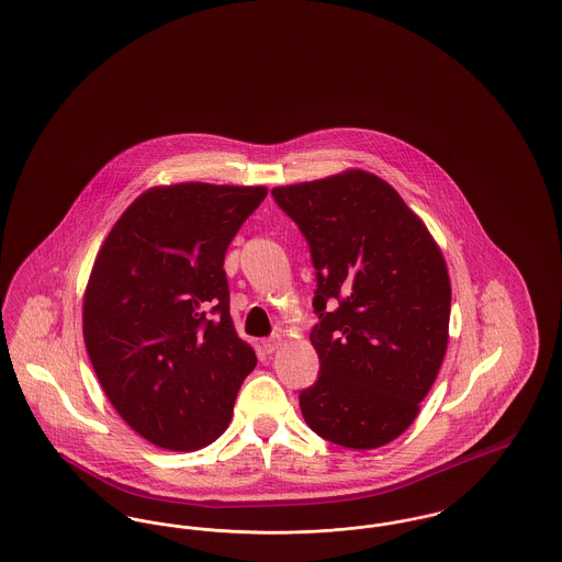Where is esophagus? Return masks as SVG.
Returning <instances> with one entry per match:
<instances>
[{"mask_svg":"<svg viewBox=\"0 0 562 562\" xmlns=\"http://www.w3.org/2000/svg\"><path fill=\"white\" fill-rule=\"evenodd\" d=\"M280 346H282V337H280V335H271L269 339L263 341V349H266L268 353H273Z\"/></svg>","mask_w":562,"mask_h":562,"instance_id":"1","label":"esophagus"}]
</instances>
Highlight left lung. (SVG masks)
<instances>
[{
	"instance_id": "left-lung-1",
	"label": "left lung",
	"mask_w": 562,
	"mask_h": 562,
	"mask_svg": "<svg viewBox=\"0 0 562 562\" xmlns=\"http://www.w3.org/2000/svg\"><path fill=\"white\" fill-rule=\"evenodd\" d=\"M310 241L318 324L310 341L318 381L303 390V419L356 451L408 428L449 344L451 280L426 223L367 170L271 189Z\"/></svg>"
}]
</instances>
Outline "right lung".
Segmentation results:
<instances>
[{"mask_svg":"<svg viewBox=\"0 0 562 562\" xmlns=\"http://www.w3.org/2000/svg\"><path fill=\"white\" fill-rule=\"evenodd\" d=\"M268 188L143 191L103 241L83 293V341L109 402L168 451L214 442L257 364L229 316V241Z\"/></svg>","mask_w":562,"mask_h":562,"instance_id":"add662e5","label":"right lung"}]
</instances>
